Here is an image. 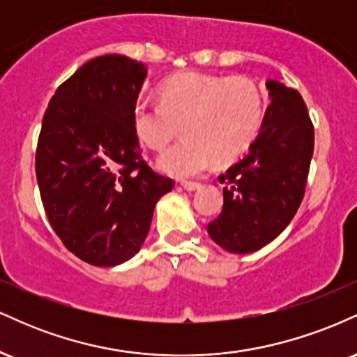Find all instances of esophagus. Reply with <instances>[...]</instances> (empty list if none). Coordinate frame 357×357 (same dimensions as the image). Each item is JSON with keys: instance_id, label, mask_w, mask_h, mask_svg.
<instances>
[{"instance_id": "obj_1", "label": "esophagus", "mask_w": 357, "mask_h": 357, "mask_svg": "<svg viewBox=\"0 0 357 357\" xmlns=\"http://www.w3.org/2000/svg\"><path fill=\"white\" fill-rule=\"evenodd\" d=\"M181 186H183L186 191L191 192V191L199 190V188H202V184H199V183H192V181H183Z\"/></svg>"}]
</instances>
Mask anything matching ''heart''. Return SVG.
Listing matches in <instances>:
<instances>
[{
    "label": "heart",
    "mask_w": 357,
    "mask_h": 357,
    "mask_svg": "<svg viewBox=\"0 0 357 357\" xmlns=\"http://www.w3.org/2000/svg\"><path fill=\"white\" fill-rule=\"evenodd\" d=\"M264 99L247 79L183 73L162 87V100L139 97L132 129L142 144L161 151L183 124L184 136L158 158L162 173L176 178L202 174L215 158L228 161L247 151L260 130Z\"/></svg>",
    "instance_id": "b5f03b06"
}]
</instances>
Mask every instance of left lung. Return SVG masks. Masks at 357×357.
<instances>
[{"label": "left lung", "instance_id": "8db88e82", "mask_svg": "<svg viewBox=\"0 0 357 357\" xmlns=\"http://www.w3.org/2000/svg\"><path fill=\"white\" fill-rule=\"evenodd\" d=\"M272 100L248 153L220 176L223 210L208 225L230 253H252L275 240L304 198L314 153V126L297 90L267 80Z\"/></svg>", "mask_w": 357, "mask_h": 357}]
</instances>
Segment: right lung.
<instances>
[{
  "label": "right lung",
  "instance_id": "obj_1",
  "mask_svg": "<svg viewBox=\"0 0 357 357\" xmlns=\"http://www.w3.org/2000/svg\"><path fill=\"white\" fill-rule=\"evenodd\" d=\"M147 67L124 55L89 60L43 116L36 179L48 221L75 257L116 267L141 250L173 179L142 161L132 107Z\"/></svg>",
  "mask_w": 357,
  "mask_h": 357
}]
</instances>
